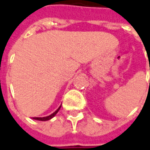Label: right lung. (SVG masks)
Instances as JSON below:
<instances>
[{
  "label": "right lung",
  "instance_id": "add662e5",
  "mask_svg": "<svg viewBox=\"0 0 150 150\" xmlns=\"http://www.w3.org/2000/svg\"><path fill=\"white\" fill-rule=\"evenodd\" d=\"M61 105L59 106L58 109H57L55 111H54L53 113H52L51 115H49V116H47V117H33V120H40V121H46V120H51L52 118H53V117L55 116V115L57 114V112H59V110H60V108H61Z\"/></svg>",
  "mask_w": 150,
  "mask_h": 150
}]
</instances>
